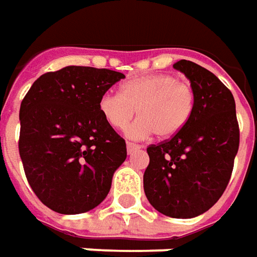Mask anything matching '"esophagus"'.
Here are the masks:
<instances>
[{
	"instance_id": "obj_1",
	"label": "esophagus",
	"mask_w": 257,
	"mask_h": 257,
	"mask_svg": "<svg viewBox=\"0 0 257 257\" xmlns=\"http://www.w3.org/2000/svg\"><path fill=\"white\" fill-rule=\"evenodd\" d=\"M142 146L141 145H135L132 142H128L126 143V150H128V154H134L135 152H138V150H141Z\"/></svg>"
}]
</instances>
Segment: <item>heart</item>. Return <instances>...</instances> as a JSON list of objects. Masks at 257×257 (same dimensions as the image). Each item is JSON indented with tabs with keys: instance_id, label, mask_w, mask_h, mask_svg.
Listing matches in <instances>:
<instances>
[{
	"instance_id": "b5f03b06",
	"label": "heart",
	"mask_w": 257,
	"mask_h": 257,
	"mask_svg": "<svg viewBox=\"0 0 257 257\" xmlns=\"http://www.w3.org/2000/svg\"><path fill=\"white\" fill-rule=\"evenodd\" d=\"M195 110V93L185 82L170 73H153L126 80L121 93L105 91L98 100V111L114 129H126L131 139H146L156 134L168 139L181 132Z\"/></svg>"
}]
</instances>
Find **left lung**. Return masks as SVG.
<instances>
[{"label":"left lung","mask_w":257,"mask_h":257,"mask_svg":"<svg viewBox=\"0 0 257 257\" xmlns=\"http://www.w3.org/2000/svg\"><path fill=\"white\" fill-rule=\"evenodd\" d=\"M174 68L189 79L195 110L181 132L147 147L143 188L161 214L192 218L214 206L225 191L239 147V126L234 96L214 73L186 60Z\"/></svg>","instance_id":"8db88e82"}]
</instances>
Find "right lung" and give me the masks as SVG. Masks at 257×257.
<instances>
[{
    "label": "right lung",
    "mask_w": 257,
    "mask_h": 257,
    "mask_svg": "<svg viewBox=\"0 0 257 257\" xmlns=\"http://www.w3.org/2000/svg\"><path fill=\"white\" fill-rule=\"evenodd\" d=\"M125 75L65 66L41 75L21 104L19 154L36 196L61 214L94 209L126 159L125 141L98 111L100 96Z\"/></svg>",
    "instance_id": "1"
}]
</instances>
